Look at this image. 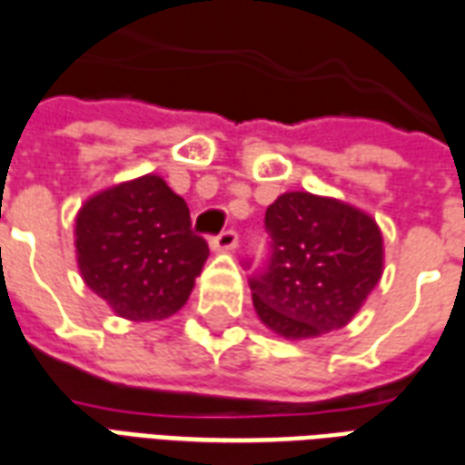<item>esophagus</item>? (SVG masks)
I'll list each match as a JSON object with an SVG mask.
<instances>
[{
	"instance_id": "1",
	"label": "esophagus",
	"mask_w": 465,
	"mask_h": 465,
	"mask_svg": "<svg viewBox=\"0 0 465 465\" xmlns=\"http://www.w3.org/2000/svg\"><path fill=\"white\" fill-rule=\"evenodd\" d=\"M236 246H239V233L233 232V229H226V232L212 239V249L214 251H233Z\"/></svg>"
}]
</instances>
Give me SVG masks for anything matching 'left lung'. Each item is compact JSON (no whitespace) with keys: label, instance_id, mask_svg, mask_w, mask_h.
Returning a JSON list of instances; mask_svg holds the SVG:
<instances>
[{"label":"left lung","instance_id":"left-lung-1","mask_svg":"<svg viewBox=\"0 0 465 465\" xmlns=\"http://www.w3.org/2000/svg\"><path fill=\"white\" fill-rule=\"evenodd\" d=\"M266 232L268 259L249 285L261 322L281 338L345 328L380 283V226L355 206L285 192L266 209Z\"/></svg>","mask_w":465,"mask_h":465}]
</instances>
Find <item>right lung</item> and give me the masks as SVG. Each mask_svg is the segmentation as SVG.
Returning <instances> with one entry per match:
<instances>
[{"mask_svg":"<svg viewBox=\"0 0 465 465\" xmlns=\"http://www.w3.org/2000/svg\"><path fill=\"white\" fill-rule=\"evenodd\" d=\"M85 285L125 320H164L187 302L209 246L192 232L187 202L157 174L98 192L75 216Z\"/></svg>","mask_w":465,"mask_h":465,"instance_id":"add662e5","label":"right lung"}]
</instances>
